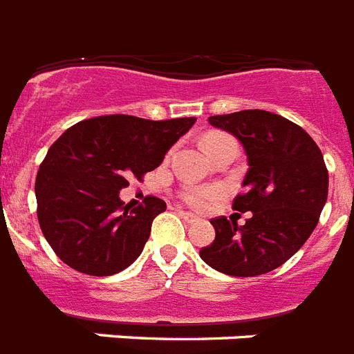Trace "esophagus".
<instances>
[{"label": "esophagus", "mask_w": 354, "mask_h": 354, "mask_svg": "<svg viewBox=\"0 0 354 354\" xmlns=\"http://www.w3.org/2000/svg\"><path fill=\"white\" fill-rule=\"evenodd\" d=\"M180 216H182L185 222H198V216L193 215V213H189V211H180Z\"/></svg>", "instance_id": "esophagus-1"}]
</instances>
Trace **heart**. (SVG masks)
Masks as SVG:
<instances>
[{
    "label": "heart",
    "instance_id": "obj_1",
    "mask_svg": "<svg viewBox=\"0 0 354 354\" xmlns=\"http://www.w3.org/2000/svg\"><path fill=\"white\" fill-rule=\"evenodd\" d=\"M227 139L232 138H227L224 133H211V136H207V138L204 139V149H213V147L224 143ZM180 196H182V200L185 204L194 207V209H205V207L218 196V191L213 187H202V185H187V187L182 189Z\"/></svg>",
    "mask_w": 354,
    "mask_h": 354
}]
</instances>
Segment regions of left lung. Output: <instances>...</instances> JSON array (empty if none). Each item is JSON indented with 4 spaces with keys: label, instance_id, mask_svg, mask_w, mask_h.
<instances>
[{
    "label": "left lung",
    "instance_id": "left-lung-1",
    "mask_svg": "<svg viewBox=\"0 0 354 354\" xmlns=\"http://www.w3.org/2000/svg\"><path fill=\"white\" fill-rule=\"evenodd\" d=\"M248 156L244 191L233 209L250 213L244 226L216 216L215 241L200 250L211 268L235 277L272 272L307 242L327 202L329 172L314 139L296 122L266 110L211 115Z\"/></svg>",
    "mask_w": 354,
    "mask_h": 354
}]
</instances>
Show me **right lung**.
Segmentation results:
<instances>
[{
	"instance_id": "right-lung-1",
	"label": "right lung",
	"mask_w": 354,
	"mask_h": 354,
	"mask_svg": "<svg viewBox=\"0 0 354 354\" xmlns=\"http://www.w3.org/2000/svg\"><path fill=\"white\" fill-rule=\"evenodd\" d=\"M196 118L101 115L68 128L47 150L36 174V215L53 252L77 272L112 275L136 261L167 204L145 196L124 205L119 191L143 180Z\"/></svg>"
}]
</instances>
